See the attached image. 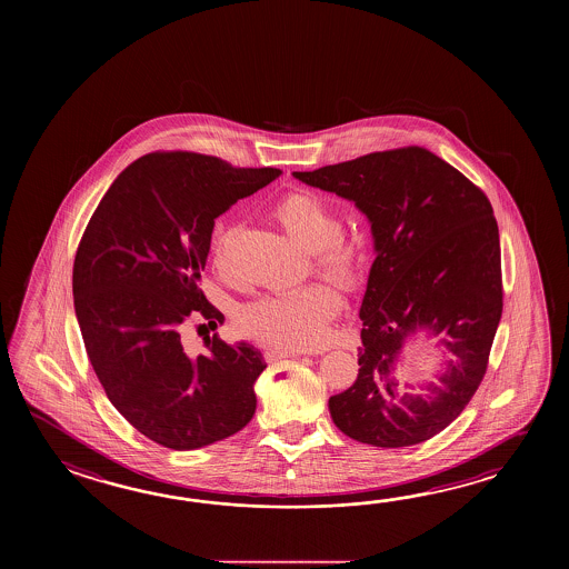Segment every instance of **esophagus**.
<instances>
[{
	"label": "esophagus",
	"mask_w": 569,
	"mask_h": 569,
	"mask_svg": "<svg viewBox=\"0 0 569 569\" xmlns=\"http://www.w3.org/2000/svg\"><path fill=\"white\" fill-rule=\"evenodd\" d=\"M302 353H305V351L287 350V348H270L264 356H267L268 362H277V360H282V358H301Z\"/></svg>",
	"instance_id": "obj_1"
}]
</instances>
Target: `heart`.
I'll list each match as a JSON object with an SVG mask.
<instances>
[{"instance_id":"heart-1","label":"heart","mask_w":569,"mask_h":569,"mask_svg":"<svg viewBox=\"0 0 569 569\" xmlns=\"http://www.w3.org/2000/svg\"><path fill=\"white\" fill-rule=\"evenodd\" d=\"M272 218L279 221L292 242L305 252H311V264L319 277L339 287H351L360 279L362 246L341 233L338 209L321 194L311 191L284 194L272 207ZM230 236V226L219 223L211 246L216 262L226 252ZM338 309V292L317 282L290 292L262 295L246 302L236 315V323L246 336L272 348L305 350L323 339Z\"/></svg>"}]
</instances>
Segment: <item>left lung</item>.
I'll return each instance as SVG.
<instances>
[{
    "label": "left lung",
    "instance_id": "obj_1",
    "mask_svg": "<svg viewBox=\"0 0 569 569\" xmlns=\"http://www.w3.org/2000/svg\"><path fill=\"white\" fill-rule=\"evenodd\" d=\"M292 177L351 201L375 240L360 307V372L329 399L333 423L375 448L431 439L480 387L502 315L500 240L488 197L419 146ZM421 337L442 351L437 382L402 386L401 351Z\"/></svg>",
    "mask_w": 569,
    "mask_h": 569
}]
</instances>
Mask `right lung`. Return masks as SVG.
Segmentation results:
<instances>
[{
    "mask_svg": "<svg viewBox=\"0 0 569 569\" xmlns=\"http://www.w3.org/2000/svg\"><path fill=\"white\" fill-rule=\"evenodd\" d=\"M280 174L146 154L111 182L81 238L73 297L87 356L111 405L164 448H206L254 417L262 351L207 336L189 356L181 333L189 315L223 321L199 289L216 219Z\"/></svg>",
    "mask_w": 569,
    "mask_h": 569,
    "instance_id": "1",
    "label": "right lung"
}]
</instances>
